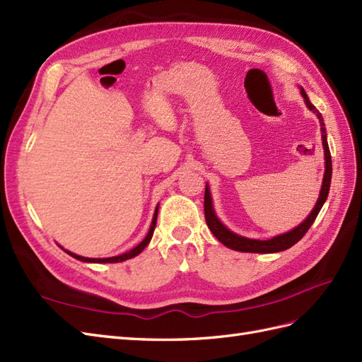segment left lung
<instances>
[{
	"label": "left lung",
	"instance_id": "1",
	"mask_svg": "<svg viewBox=\"0 0 362 362\" xmlns=\"http://www.w3.org/2000/svg\"><path fill=\"white\" fill-rule=\"evenodd\" d=\"M300 94L303 99H305V103L308 108L317 115V119L321 126V140H323V149H325V175H323V182H321V190H320L315 207L312 209L309 216L305 221L298 223L296 228H292L288 233L279 234V236H274V238L267 239V240L250 239L245 236H240V234L233 233L230 228H227L219 221V218L216 216V213H214V209H213L210 187H209V184H205V194H204L205 222H207V226H209L210 231L214 234V238H216L222 243V245H226L227 248H231L234 251H240V252H263V254L285 251V250L291 248L292 245H296V243L303 236H305L306 231L310 228L312 223H314L321 207H323V204L327 199L329 189H330V180H332V158H330V151H329V144H327V134H326V128H325V120L315 106L310 103L309 97L303 88H300Z\"/></svg>",
	"mask_w": 362,
	"mask_h": 362
}]
</instances>
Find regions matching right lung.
Masks as SVG:
<instances>
[{
    "mask_svg": "<svg viewBox=\"0 0 362 362\" xmlns=\"http://www.w3.org/2000/svg\"><path fill=\"white\" fill-rule=\"evenodd\" d=\"M157 216H158V205H157V209H155L153 218H152V223H151V228H149L148 234H146V238L139 243V245L134 247V248H132V250H129V251H126V252L120 254V256L103 257V259H91V257L77 256V254H74V252H71V251L64 250L62 247H61V248H62L66 254H70L71 257H74V259H77V260H81V262H88V263H117V262H124V260H128V259H132V257H135V256H139V254H140L146 247H148V243L151 242V239H152V236H153L155 226H157Z\"/></svg>",
    "mask_w": 362,
    "mask_h": 362,
    "instance_id": "obj_1",
    "label": "right lung"
}]
</instances>
